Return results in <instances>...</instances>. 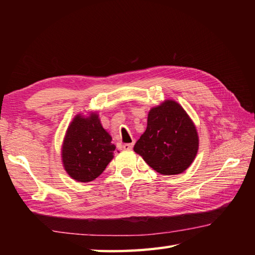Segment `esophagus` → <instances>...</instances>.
Segmentation results:
<instances>
[{
  "label": "esophagus",
  "mask_w": 255,
  "mask_h": 255,
  "mask_svg": "<svg viewBox=\"0 0 255 255\" xmlns=\"http://www.w3.org/2000/svg\"><path fill=\"white\" fill-rule=\"evenodd\" d=\"M132 147H133V143H126V144H124L123 145V148H124V150H131L132 149Z\"/></svg>",
  "instance_id": "obj_1"
}]
</instances>
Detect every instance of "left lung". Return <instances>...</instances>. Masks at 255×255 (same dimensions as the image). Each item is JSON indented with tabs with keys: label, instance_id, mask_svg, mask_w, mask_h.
<instances>
[{
	"label": "left lung",
	"instance_id": "1",
	"mask_svg": "<svg viewBox=\"0 0 255 255\" xmlns=\"http://www.w3.org/2000/svg\"><path fill=\"white\" fill-rule=\"evenodd\" d=\"M198 147L192 118L177 102L165 100L149 111L147 129L133 151L160 174L175 175L191 166Z\"/></svg>",
	"mask_w": 255,
	"mask_h": 255
}]
</instances>
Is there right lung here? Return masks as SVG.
Here are the masks:
<instances>
[{"mask_svg": "<svg viewBox=\"0 0 255 255\" xmlns=\"http://www.w3.org/2000/svg\"><path fill=\"white\" fill-rule=\"evenodd\" d=\"M115 149L112 136L102 126L99 114H78L64 134L61 147L62 165L74 181H94L113 160Z\"/></svg>", "mask_w": 255, "mask_h": 255, "instance_id": "add662e5", "label": "right lung"}]
</instances>
